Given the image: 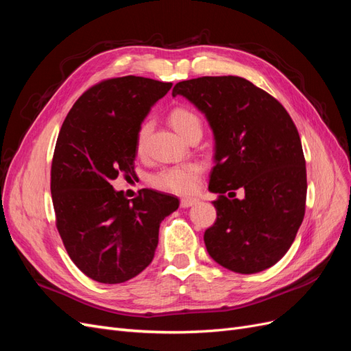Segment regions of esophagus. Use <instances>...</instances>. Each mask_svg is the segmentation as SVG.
Instances as JSON below:
<instances>
[{
  "label": "esophagus",
  "instance_id": "34e87169",
  "mask_svg": "<svg viewBox=\"0 0 351 351\" xmlns=\"http://www.w3.org/2000/svg\"><path fill=\"white\" fill-rule=\"evenodd\" d=\"M197 202V199H193V197H183L182 200H180V205H182V208H189L195 205Z\"/></svg>",
  "mask_w": 351,
  "mask_h": 351
}]
</instances>
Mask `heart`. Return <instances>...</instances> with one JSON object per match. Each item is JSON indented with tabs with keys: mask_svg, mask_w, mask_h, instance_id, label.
<instances>
[{
	"mask_svg": "<svg viewBox=\"0 0 351 351\" xmlns=\"http://www.w3.org/2000/svg\"><path fill=\"white\" fill-rule=\"evenodd\" d=\"M169 121H171L174 129L186 137L193 130L202 132L200 117L187 107H176L169 112ZM152 130L151 121H143L136 133V151L137 154H143L146 141ZM204 171V167L197 161L182 162L177 165H169L159 169L149 177V183L159 189L165 190L169 193L176 195H190L197 189L199 180Z\"/></svg>",
	"mask_w": 351,
	"mask_h": 351,
	"instance_id": "b5f03b06",
	"label": "heart"
}]
</instances>
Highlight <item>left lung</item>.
<instances>
[{"mask_svg": "<svg viewBox=\"0 0 351 351\" xmlns=\"http://www.w3.org/2000/svg\"><path fill=\"white\" fill-rule=\"evenodd\" d=\"M177 95L205 112L215 134L209 190L218 193L217 219L204 234L208 253L239 274L272 267L290 249L306 209V161L290 114L239 76L178 82ZM237 188L245 197L230 199Z\"/></svg>", "mask_w": 351, "mask_h": 351, "instance_id": "left-lung-1", "label": "left lung"}]
</instances>
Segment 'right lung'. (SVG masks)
Segmentation results:
<instances>
[{
    "label": "right lung",
    "mask_w": 351,
    "mask_h": 351,
    "mask_svg": "<svg viewBox=\"0 0 351 351\" xmlns=\"http://www.w3.org/2000/svg\"><path fill=\"white\" fill-rule=\"evenodd\" d=\"M173 83L105 79L74 102L51 164L56 226L74 265L102 284L139 275L154 259L159 224L178 208L173 195L142 189L129 200L111 180L134 173L136 133Z\"/></svg>",
    "instance_id": "1"
}]
</instances>
